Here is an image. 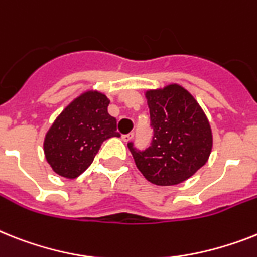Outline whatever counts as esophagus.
<instances>
[{"label": "esophagus", "mask_w": 257, "mask_h": 257, "mask_svg": "<svg viewBox=\"0 0 257 257\" xmlns=\"http://www.w3.org/2000/svg\"><path fill=\"white\" fill-rule=\"evenodd\" d=\"M134 138V133H130V134H126V135H122V141L123 142H130L131 139Z\"/></svg>", "instance_id": "obj_1"}]
</instances>
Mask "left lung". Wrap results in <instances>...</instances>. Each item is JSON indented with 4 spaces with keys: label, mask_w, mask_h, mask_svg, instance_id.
I'll use <instances>...</instances> for the list:
<instances>
[{
    "label": "left lung",
    "mask_w": 257,
    "mask_h": 257,
    "mask_svg": "<svg viewBox=\"0 0 257 257\" xmlns=\"http://www.w3.org/2000/svg\"><path fill=\"white\" fill-rule=\"evenodd\" d=\"M151 146L144 151L127 143L138 169L155 185H177L206 164L213 135L206 115L194 97L177 84L146 92Z\"/></svg>",
    "instance_id": "8db88e82"
}]
</instances>
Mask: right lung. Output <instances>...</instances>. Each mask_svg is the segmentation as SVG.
I'll use <instances>...</instances> for the list:
<instances>
[{"label": "right lung", "instance_id": "right-lung-1", "mask_svg": "<svg viewBox=\"0 0 257 257\" xmlns=\"http://www.w3.org/2000/svg\"><path fill=\"white\" fill-rule=\"evenodd\" d=\"M110 101L88 90L57 116L44 138V155L51 168L65 179H76L93 163L101 144L119 137L116 119L107 113Z\"/></svg>", "mask_w": 257, "mask_h": 257}]
</instances>
